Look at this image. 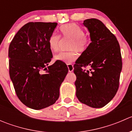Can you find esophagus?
Here are the masks:
<instances>
[{
    "instance_id": "1",
    "label": "esophagus",
    "mask_w": 132,
    "mask_h": 132,
    "mask_svg": "<svg viewBox=\"0 0 132 132\" xmlns=\"http://www.w3.org/2000/svg\"><path fill=\"white\" fill-rule=\"evenodd\" d=\"M68 68V71L69 72H72L74 70L73 68V65L71 64H67Z\"/></svg>"
}]
</instances>
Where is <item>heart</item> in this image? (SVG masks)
Returning <instances> with one entry per match:
<instances>
[{"mask_svg": "<svg viewBox=\"0 0 132 132\" xmlns=\"http://www.w3.org/2000/svg\"><path fill=\"white\" fill-rule=\"evenodd\" d=\"M60 31L64 38L72 40L69 46V50L73 51L59 53L54 56V59L65 63H71L77 58V54L75 50L82 51L84 50L88 44L89 39L84 36L83 29L75 23H68L62 25L60 28ZM60 44V37L54 33L52 34L48 39V46L50 50L54 52H57L59 50Z\"/></svg>", "mask_w": 132, "mask_h": 132, "instance_id": "1", "label": "heart"}]
</instances>
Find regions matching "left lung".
I'll return each instance as SVG.
<instances>
[{
    "label": "left lung",
    "mask_w": 132,
    "mask_h": 132,
    "mask_svg": "<svg viewBox=\"0 0 132 132\" xmlns=\"http://www.w3.org/2000/svg\"><path fill=\"white\" fill-rule=\"evenodd\" d=\"M91 43L74 65L76 96L81 103L93 108L104 107L118 91L122 70L120 46L115 36L100 20L87 19ZM88 66L89 70L82 67Z\"/></svg>",
    "instance_id": "1"
}]
</instances>
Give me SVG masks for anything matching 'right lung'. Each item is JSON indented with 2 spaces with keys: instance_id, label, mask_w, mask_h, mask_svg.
I'll use <instances>...</instances> for the list:
<instances>
[{
  "instance_id": "add662e5",
  "label": "right lung",
  "mask_w": 132,
  "mask_h": 132,
  "mask_svg": "<svg viewBox=\"0 0 132 132\" xmlns=\"http://www.w3.org/2000/svg\"><path fill=\"white\" fill-rule=\"evenodd\" d=\"M57 25L29 22L18 30L9 45V75L16 94L25 105L34 110L55 103L68 72L61 61L48 66L53 57L48 39Z\"/></svg>"
}]
</instances>
